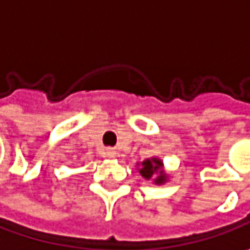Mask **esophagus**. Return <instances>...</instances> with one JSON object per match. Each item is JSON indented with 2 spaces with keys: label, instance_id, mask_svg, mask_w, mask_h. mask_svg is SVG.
<instances>
[{
  "label": "esophagus",
  "instance_id": "obj_1",
  "mask_svg": "<svg viewBox=\"0 0 250 250\" xmlns=\"http://www.w3.org/2000/svg\"><path fill=\"white\" fill-rule=\"evenodd\" d=\"M105 154H107V157H114L115 156V151H114V149H108L105 150Z\"/></svg>",
  "mask_w": 250,
  "mask_h": 250
}]
</instances>
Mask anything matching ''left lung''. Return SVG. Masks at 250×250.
<instances>
[{
	"label": "left lung",
	"instance_id": "obj_1",
	"mask_svg": "<svg viewBox=\"0 0 250 250\" xmlns=\"http://www.w3.org/2000/svg\"><path fill=\"white\" fill-rule=\"evenodd\" d=\"M142 166L143 167L140 168V174H142V177H145L146 179H150V178L154 175V172L160 169V177H157L156 179V182L157 184H161V182H164L166 181V175L163 174V171H161V168H163V163L160 161V160H146V161H143L142 163Z\"/></svg>",
	"mask_w": 250,
	"mask_h": 250
}]
</instances>
